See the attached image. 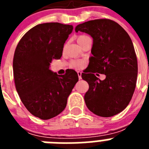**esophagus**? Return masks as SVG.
<instances>
[{"label": "esophagus", "mask_w": 149, "mask_h": 149, "mask_svg": "<svg viewBox=\"0 0 149 149\" xmlns=\"http://www.w3.org/2000/svg\"><path fill=\"white\" fill-rule=\"evenodd\" d=\"M81 74H82V72H80V71H79V72H77V75H78L79 80H81Z\"/></svg>", "instance_id": "obj_1"}]
</instances>
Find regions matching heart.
<instances>
[{"label":"heart","mask_w":149,"mask_h":149,"mask_svg":"<svg viewBox=\"0 0 149 149\" xmlns=\"http://www.w3.org/2000/svg\"><path fill=\"white\" fill-rule=\"evenodd\" d=\"M88 36L85 35H81L77 36V41L79 45H81L82 42L86 39H87ZM84 65V61L82 60H73L69 63V67L74 69H79V68H82Z\"/></svg>","instance_id":"heart-1"}]
</instances>
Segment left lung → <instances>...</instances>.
I'll list each match as a JSON object with an SVG mask.
<instances>
[{
  "label": "left lung",
  "instance_id": "left-lung-1",
  "mask_svg": "<svg viewBox=\"0 0 149 149\" xmlns=\"http://www.w3.org/2000/svg\"><path fill=\"white\" fill-rule=\"evenodd\" d=\"M78 31L93 39L89 68L81 75L89 86L84 95L86 107L101 117L116 115L128 105L136 87L137 59L132 41L119 24L110 19L80 24L75 27ZM96 72L105 74L104 81L96 77Z\"/></svg>",
  "mask_w": 149,
  "mask_h": 149
}]
</instances>
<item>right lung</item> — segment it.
I'll return each instance as SVG.
<instances>
[{
	"label": "right lung",
	"mask_w": 149,
	"mask_h": 149,
	"mask_svg": "<svg viewBox=\"0 0 149 149\" xmlns=\"http://www.w3.org/2000/svg\"><path fill=\"white\" fill-rule=\"evenodd\" d=\"M73 26L58 22L40 24L19 41L13 58L15 88L30 113L46 120L64 110L78 75L70 69L59 75L50 69L53 59L63 55L64 43Z\"/></svg>",
	"instance_id": "add662e5"
}]
</instances>
